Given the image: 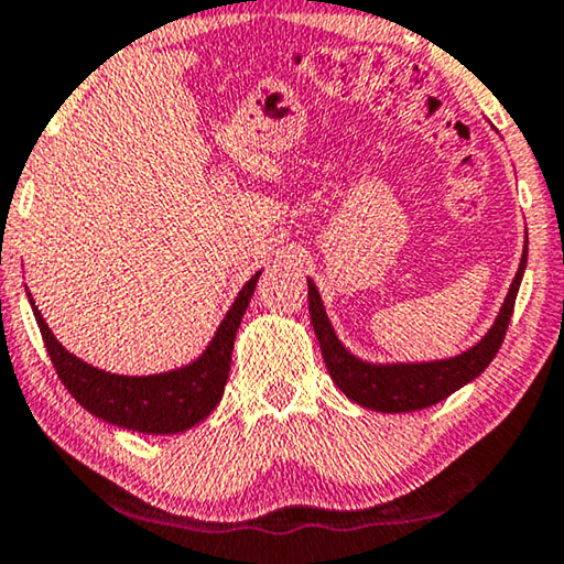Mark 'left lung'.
Instances as JSON below:
<instances>
[{"label": "left lung", "mask_w": 564, "mask_h": 564, "mask_svg": "<svg viewBox=\"0 0 564 564\" xmlns=\"http://www.w3.org/2000/svg\"><path fill=\"white\" fill-rule=\"evenodd\" d=\"M527 269V249H523V259L516 280L508 290V297L500 315L496 318V326L488 330V336L473 349L459 354L454 359L444 361H426V365H367L338 344V338L330 328L328 315L323 311L321 295L315 284L307 280V305H311V321L318 336L323 361H326L330 377L344 390L346 398L354 403L369 408V411L380 413H411L421 411V408L436 405L438 400L449 398L454 390L462 384L473 382L477 375L485 372V367L496 359V354L503 344L508 323H511L516 295H519V284Z\"/></svg>", "instance_id": "obj_1"}]
</instances>
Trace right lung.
<instances>
[{
	"label": "right lung",
	"mask_w": 564,
	"mask_h": 564,
	"mask_svg": "<svg viewBox=\"0 0 564 564\" xmlns=\"http://www.w3.org/2000/svg\"><path fill=\"white\" fill-rule=\"evenodd\" d=\"M259 274L261 272L253 274L238 292L234 307L223 318L218 334L203 357L184 369L151 377L110 375L76 359L45 326L33 297H30V303H33L37 328H41L53 369H56L58 380L66 384V390L76 398V403L95 413L97 419L115 423V426L143 431V434H180V431H187L207 419L213 408L220 403L230 372L236 330L241 326Z\"/></svg>",
	"instance_id": "add662e5"
}]
</instances>
